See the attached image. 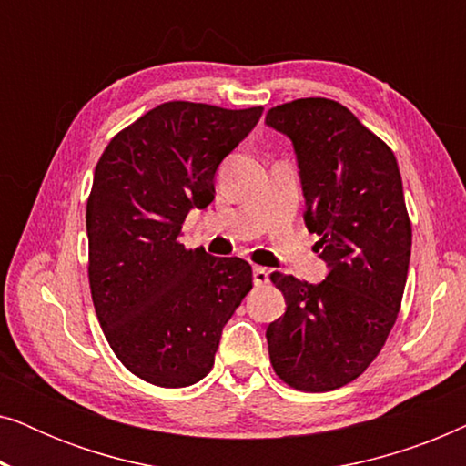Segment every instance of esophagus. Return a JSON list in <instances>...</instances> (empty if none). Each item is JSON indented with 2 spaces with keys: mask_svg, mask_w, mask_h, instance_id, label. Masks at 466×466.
<instances>
[{
  "mask_svg": "<svg viewBox=\"0 0 466 466\" xmlns=\"http://www.w3.org/2000/svg\"><path fill=\"white\" fill-rule=\"evenodd\" d=\"M252 278H254V284H257V286L269 284V271H267L265 267H254Z\"/></svg>",
  "mask_w": 466,
  "mask_h": 466,
  "instance_id": "34e87169",
  "label": "esophagus"
}]
</instances>
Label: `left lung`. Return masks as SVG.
<instances>
[{
	"label": "left lung",
	"instance_id": "left-lung-1",
	"mask_svg": "<svg viewBox=\"0 0 466 466\" xmlns=\"http://www.w3.org/2000/svg\"><path fill=\"white\" fill-rule=\"evenodd\" d=\"M265 125L292 142L303 220L327 263L318 284L271 273L286 311L267 327L269 359L297 390H335L371 365L397 322L411 254L403 180L392 150L333 99L276 106Z\"/></svg>",
	"mask_w": 466,
	"mask_h": 466
}]
</instances>
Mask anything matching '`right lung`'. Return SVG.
Masks as SVG:
<instances>
[{"label": "right lung", "instance_id": "right-lung-1", "mask_svg": "<svg viewBox=\"0 0 466 466\" xmlns=\"http://www.w3.org/2000/svg\"><path fill=\"white\" fill-rule=\"evenodd\" d=\"M263 107L169 101L107 144L86 203L88 282L104 335L133 375L184 388L214 367L252 267L180 244L190 209L214 201L216 171Z\"/></svg>", "mask_w": 466, "mask_h": 466}]
</instances>
